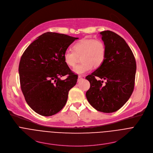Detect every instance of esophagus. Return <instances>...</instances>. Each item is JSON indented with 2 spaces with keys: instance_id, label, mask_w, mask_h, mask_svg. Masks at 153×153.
Wrapping results in <instances>:
<instances>
[{
  "instance_id": "esophagus-1",
  "label": "esophagus",
  "mask_w": 153,
  "mask_h": 153,
  "mask_svg": "<svg viewBox=\"0 0 153 153\" xmlns=\"http://www.w3.org/2000/svg\"><path fill=\"white\" fill-rule=\"evenodd\" d=\"M82 80H83V78H82V77L81 76H78V79H77V81H78V82H80Z\"/></svg>"
}]
</instances>
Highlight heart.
<instances>
[{"instance_id":"b5f03b06","label":"heart","mask_w":153,"mask_h":153,"mask_svg":"<svg viewBox=\"0 0 153 153\" xmlns=\"http://www.w3.org/2000/svg\"><path fill=\"white\" fill-rule=\"evenodd\" d=\"M73 50L65 51L63 58L64 62L70 67H74L81 57L82 64L77 65L73 69L77 74H83L90 72L93 67H100L105 60L106 56V47L100 40L94 39H82L73 46Z\"/></svg>"}]
</instances>
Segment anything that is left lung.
Returning a JSON list of instances; mask_svg holds the SVG:
<instances>
[{
	"label": "left lung",
	"instance_id": "obj_1",
	"mask_svg": "<svg viewBox=\"0 0 153 153\" xmlns=\"http://www.w3.org/2000/svg\"><path fill=\"white\" fill-rule=\"evenodd\" d=\"M100 34L106 47V56L101 66L85 77L90 83L86 97L96 110L110 113L119 110L131 96L136 62L131 50L122 37L109 30Z\"/></svg>",
	"mask_w": 153,
	"mask_h": 153
}]
</instances>
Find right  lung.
I'll return each mask as SVG.
<instances>
[{
  "label": "right lung",
  "instance_id": "1",
  "mask_svg": "<svg viewBox=\"0 0 153 153\" xmlns=\"http://www.w3.org/2000/svg\"><path fill=\"white\" fill-rule=\"evenodd\" d=\"M78 37L47 32L39 36L21 57L19 73L22 91L33 111L43 116L59 112L77 75L65 64L63 56ZM65 75L66 79L60 77Z\"/></svg>",
  "mask_w": 153,
  "mask_h": 153
}]
</instances>
